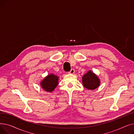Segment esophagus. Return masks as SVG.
<instances>
[{
    "label": "esophagus",
    "instance_id": "1",
    "mask_svg": "<svg viewBox=\"0 0 134 134\" xmlns=\"http://www.w3.org/2000/svg\"><path fill=\"white\" fill-rule=\"evenodd\" d=\"M75 73V70L74 69H71V71L69 72V73L70 74H74Z\"/></svg>",
    "mask_w": 134,
    "mask_h": 134
}]
</instances>
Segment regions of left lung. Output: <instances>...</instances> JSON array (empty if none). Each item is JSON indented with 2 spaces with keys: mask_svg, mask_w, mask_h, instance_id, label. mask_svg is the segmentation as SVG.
<instances>
[{
  "mask_svg": "<svg viewBox=\"0 0 134 134\" xmlns=\"http://www.w3.org/2000/svg\"><path fill=\"white\" fill-rule=\"evenodd\" d=\"M83 86L88 90H93L100 85L99 78L91 71L87 72L82 76Z\"/></svg>",
  "mask_w": 134,
  "mask_h": 134,
  "instance_id": "1",
  "label": "left lung"
}]
</instances>
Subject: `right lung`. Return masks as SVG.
<instances>
[{"label":"right lung","mask_w":134,"mask_h":134,"mask_svg":"<svg viewBox=\"0 0 134 134\" xmlns=\"http://www.w3.org/2000/svg\"><path fill=\"white\" fill-rule=\"evenodd\" d=\"M59 77L53 74H50L45 77L41 82V86L47 92H51L58 85Z\"/></svg>","instance_id":"1"}]
</instances>
